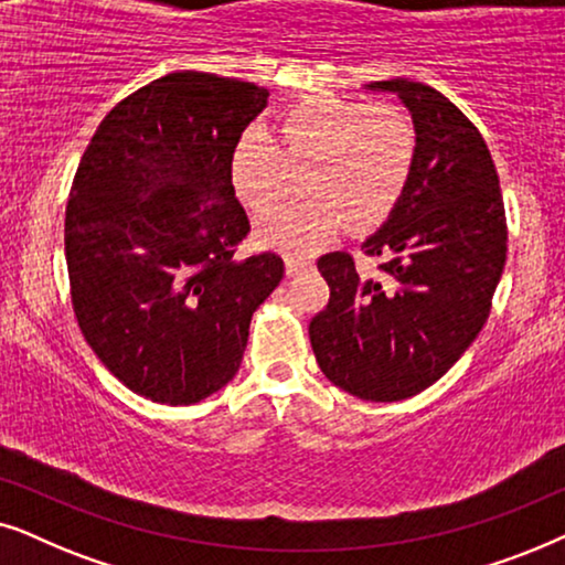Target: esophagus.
I'll return each instance as SVG.
<instances>
[{"instance_id":"esophagus-1","label":"esophagus","mask_w":565,"mask_h":565,"mask_svg":"<svg viewBox=\"0 0 565 565\" xmlns=\"http://www.w3.org/2000/svg\"><path fill=\"white\" fill-rule=\"evenodd\" d=\"M284 263H287V274H289V276H297V274H302V270L312 268L310 260H305V258H291V255H287V258H284Z\"/></svg>"}]
</instances>
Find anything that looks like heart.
<instances>
[{"instance_id": "obj_1", "label": "heart", "mask_w": 565, "mask_h": 565, "mask_svg": "<svg viewBox=\"0 0 565 565\" xmlns=\"http://www.w3.org/2000/svg\"><path fill=\"white\" fill-rule=\"evenodd\" d=\"M416 129L387 103L310 95L268 124L250 129L230 152V183L250 212H266L299 172L302 199L276 206L258 222L270 247L310 255L343 230L380 227L401 204L416 164Z\"/></svg>"}]
</instances>
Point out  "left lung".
Returning a JSON list of instances; mask_svg holds the SVG:
<instances>
[{
    "instance_id": "left-lung-1",
    "label": "left lung",
    "mask_w": 565,
    "mask_h": 565,
    "mask_svg": "<svg viewBox=\"0 0 565 565\" xmlns=\"http://www.w3.org/2000/svg\"><path fill=\"white\" fill-rule=\"evenodd\" d=\"M370 89L397 93L411 110L416 164L364 243L380 278L359 276L351 253L318 260L330 299L310 320V343L335 387L393 403L434 385L486 326L507 263V212L491 152L455 103L401 77Z\"/></svg>"
}]
</instances>
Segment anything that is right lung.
Masks as SVG:
<instances>
[{
	"label": "right lung",
	"mask_w": 565,
	"mask_h": 565,
	"mask_svg": "<svg viewBox=\"0 0 565 565\" xmlns=\"http://www.w3.org/2000/svg\"><path fill=\"white\" fill-rule=\"evenodd\" d=\"M266 89L172 72L124 97L82 154L64 220L74 318L113 377L191 405L235 377L247 328L284 278L276 253L237 258L250 220L230 152Z\"/></svg>",
	"instance_id": "1"
}]
</instances>
